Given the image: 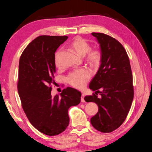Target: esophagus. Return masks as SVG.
<instances>
[{
  "label": "esophagus",
  "instance_id": "1",
  "mask_svg": "<svg viewBox=\"0 0 152 152\" xmlns=\"http://www.w3.org/2000/svg\"><path fill=\"white\" fill-rule=\"evenodd\" d=\"M84 95L83 94H82V96H81V102H85V99H84Z\"/></svg>",
  "mask_w": 152,
  "mask_h": 152
}]
</instances>
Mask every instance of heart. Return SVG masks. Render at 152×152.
<instances>
[{"label": "heart", "mask_w": 152, "mask_h": 152, "mask_svg": "<svg viewBox=\"0 0 152 152\" xmlns=\"http://www.w3.org/2000/svg\"><path fill=\"white\" fill-rule=\"evenodd\" d=\"M70 47L78 55L84 56L85 60L91 66H96L100 64L102 59V53L97 48H91L88 42L80 37H76L70 43ZM61 50H59L55 53V63L59 66V57ZM91 73L88 69H82L70 72L66 77V81L74 88L81 89L84 88L91 79Z\"/></svg>", "instance_id": "heart-1"}]
</instances>
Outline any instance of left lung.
I'll list each match as a JSON object with an SVG mask.
<instances>
[{"instance_id": "8db88e82", "label": "left lung", "mask_w": 152, "mask_h": 152, "mask_svg": "<svg viewBox=\"0 0 152 152\" xmlns=\"http://www.w3.org/2000/svg\"><path fill=\"white\" fill-rule=\"evenodd\" d=\"M91 34L100 44L102 59L89 84V88L96 91L84 99L99 106L98 112L91 118L93 127L102 133H111L120 127L129 112L134 96L133 74L128 55L119 41L104 33Z\"/></svg>"}]
</instances>
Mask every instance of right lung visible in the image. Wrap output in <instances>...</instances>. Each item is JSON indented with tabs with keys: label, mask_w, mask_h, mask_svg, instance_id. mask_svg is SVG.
Returning <instances> with one entry per match:
<instances>
[{
	"label": "right lung",
	"mask_w": 152,
	"mask_h": 152,
	"mask_svg": "<svg viewBox=\"0 0 152 152\" xmlns=\"http://www.w3.org/2000/svg\"><path fill=\"white\" fill-rule=\"evenodd\" d=\"M67 36H40L23 51L19 59L18 90L23 110L41 133L56 136L69 124L68 110L81 101V93L64 89L61 96L51 95L56 73L55 53Z\"/></svg>",
	"instance_id": "right-lung-1"
}]
</instances>
